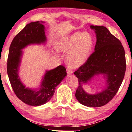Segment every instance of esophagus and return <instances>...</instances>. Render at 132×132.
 I'll list each match as a JSON object with an SVG mask.
<instances>
[{
  "label": "esophagus",
  "instance_id": "esophagus-1",
  "mask_svg": "<svg viewBox=\"0 0 132 132\" xmlns=\"http://www.w3.org/2000/svg\"><path fill=\"white\" fill-rule=\"evenodd\" d=\"M72 73H73V71H72L71 69H67V74H68V76H70V75H71Z\"/></svg>",
  "mask_w": 132,
  "mask_h": 132
}]
</instances>
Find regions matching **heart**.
<instances>
[{
    "instance_id": "1",
    "label": "heart",
    "mask_w": 132,
    "mask_h": 132,
    "mask_svg": "<svg viewBox=\"0 0 132 132\" xmlns=\"http://www.w3.org/2000/svg\"><path fill=\"white\" fill-rule=\"evenodd\" d=\"M93 45L92 37L87 32H75L57 39L55 47L59 52L67 53L66 61L72 68H77L86 63Z\"/></svg>"
}]
</instances>
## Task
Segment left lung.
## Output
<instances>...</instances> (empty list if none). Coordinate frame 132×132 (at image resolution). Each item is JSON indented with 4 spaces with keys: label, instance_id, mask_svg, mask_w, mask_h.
Returning <instances> with one entry per match:
<instances>
[{
    "label": "left lung",
    "instance_id": "obj_1",
    "mask_svg": "<svg viewBox=\"0 0 132 132\" xmlns=\"http://www.w3.org/2000/svg\"><path fill=\"white\" fill-rule=\"evenodd\" d=\"M96 35L95 52L84 65L74 72L79 79L75 96L78 101L88 107H100L108 103L122 84L126 70L125 51L120 40L105 27L90 26ZM102 75L106 85L101 92L89 94L84 85Z\"/></svg>",
    "mask_w": 132,
    "mask_h": 132
}]
</instances>
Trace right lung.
Listing matches in <instances>:
<instances>
[{
  "mask_svg": "<svg viewBox=\"0 0 132 132\" xmlns=\"http://www.w3.org/2000/svg\"><path fill=\"white\" fill-rule=\"evenodd\" d=\"M44 21L31 22L13 38L9 49L7 60V74L11 85L18 97L23 103L31 106L42 105L50 100L55 92L56 87L67 76L65 67L59 65L46 70L39 87H26L21 81L19 70L23 51L30 45H45L47 43Z\"/></svg>",
  "mask_w": 132,
  "mask_h": 132,
  "instance_id": "obj_1",
  "label": "right lung"
}]
</instances>
